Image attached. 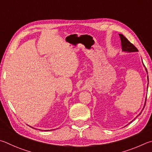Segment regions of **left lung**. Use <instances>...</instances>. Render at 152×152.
Masks as SVG:
<instances>
[{
	"mask_svg": "<svg viewBox=\"0 0 152 152\" xmlns=\"http://www.w3.org/2000/svg\"><path fill=\"white\" fill-rule=\"evenodd\" d=\"M120 37V40H121V45H122V51L124 52H138V50H137L136 48V46H135L134 45H132V44L129 42V41L127 39V38L124 37V36L122 34H119ZM144 65V64H143ZM145 67V66H144ZM145 71L146 72L148 73V71H147V69L145 68ZM148 81L149 82L148 80ZM148 87H147L148 88ZM145 102H146V98H145V104H144V106H143V109H142V111L143 108H144V107L145 106ZM142 112L140 113L139 115H140V114H141ZM137 115V116H138ZM131 123V122H130Z\"/></svg>",
	"mask_w": 152,
	"mask_h": 152,
	"instance_id": "8db88e82",
	"label": "left lung"
}]
</instances>
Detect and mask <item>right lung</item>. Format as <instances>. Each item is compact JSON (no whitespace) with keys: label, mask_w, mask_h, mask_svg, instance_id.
Here are the masks:
<instances>
[{"label":"right lung","mask_w":152,"mask_h":152,"mask_svg":"<svg viewBox=\"0 0 152 152\" xmlns=\"http://www.w3.org/2000/svg\"><path fill=\"white\" fill-rule=\"evenodd\" d=\"M39 130H41V129H39ZM45 131H47V130H45Z\"/></svg>","instance_id":"add662e5"}]
</instances>
